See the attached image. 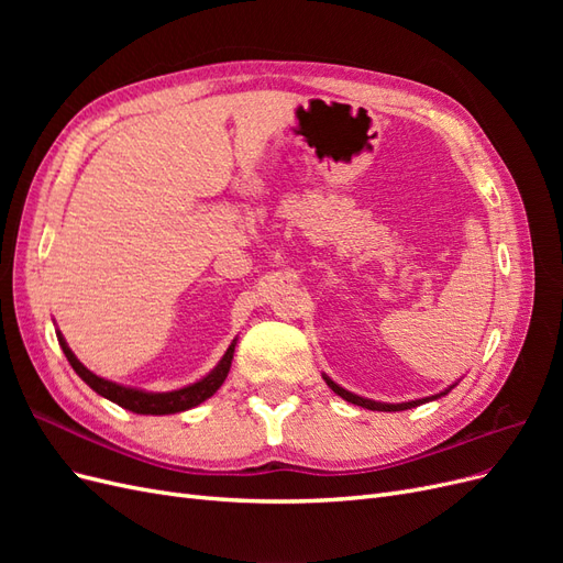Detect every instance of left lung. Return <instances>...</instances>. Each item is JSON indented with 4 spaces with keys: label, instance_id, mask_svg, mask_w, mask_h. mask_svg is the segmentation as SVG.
Segmentation results:
<instances>
[{
    "label": "left lung",
    "instance_id": "1",
    "mask_svg": "<svg viewBox=\"0 0 563 563\" xmlns=\"http://www.w3.org/2000/svg\"><path fill=\"white\" fill-rule=\"evenodd\" d=\"M323 376V380H327V385L335 391L338 397H343L345 401H350V404H354V406H362V408H368V411H406V408H416V406H420V404H428V401H434V399H441L444 395H449V391L460 383V380H455L453 385H449L446 389H441L439 395H432V397H422V399H413V401H401V404H387V401H373V399H366V397H360V395H354V391H350V389H345V387H340L338 383H333L327 373H321Z\"/></svg>",
    "mask_w": 563,
    "mask_h": 563
}]
</instances>
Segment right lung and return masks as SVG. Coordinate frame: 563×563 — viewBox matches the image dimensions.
Returning a JSON list of instances; mask_svg holds the SVG:
<instances>
[{"label": "right lung", "instance_id": "obj_1", "mask_svg": "<svg viewBox=\"0 0 563 563\" xmlns=\"http://www.w3.org/2000/svg\"><path fill=\"white\" fill-rule=\"evenodd\" d=\"M56 335H58V343H60V347L67 356V362H70V366L75 368L77 376L84 383H87L96 391V395L106 397L112 404L126 408V411L141 413V416H172V413L187 411V408H195L201 401L211 399L218 391V387L223 385L225 378H228L230 366H232V356H234V347H236V338H234L230 347H228V352L223 354V360H220L216 364V368L209 371L207 376L199 378L197 383H190V385H185L180 389H172V391H147V389L119 385V383H112L108 378L96 376V373L84 366L75 356V352L67 347L65 338L58 329H56Z\"/></svg>", "mask_w": 563, "mask_h": 563}]
</instances>
